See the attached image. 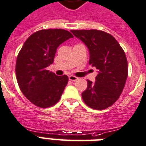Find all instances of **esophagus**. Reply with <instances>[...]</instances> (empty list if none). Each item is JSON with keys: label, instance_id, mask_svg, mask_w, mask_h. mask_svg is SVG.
Segmentation results:
<instances>
[{"label": "esophagus", "instance_id": "esophagus-1", "mask_svg": "<svg viewBox=\"0 0 146 146\" xmlns=\"http://www.w3.org/2000/svg\"><path fill=\"white\" fill-rule=\"evenodd\" d=\"M68 79H69V81H75L77 79H78V78L75 76H74V75H70V76H68Z\"/></svg>", "mask_w": 146, "mask_h": 146}]
</instances>
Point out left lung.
<instances>
[{
  "label": "left lung",
  "mask_w": 146,
  "mask_h": 146,
  "mask_svg": "<svg viewBox=\"0 0 146 146\" xmlns=\"http://www.w3.org/2000/svg\"><path fill=\"white\" fill-rule=\"evenodd\" d=\"M71 32L88 47L89 63L98 69L95 81H88L82 93L84 102L92 109H106L118 100L126 84L128 65L125 52L116 39L104 31Z\"/></svg>",
  "instance_id": "8db88e82"
}]
</instances>
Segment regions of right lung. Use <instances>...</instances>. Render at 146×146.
Here are the masks:
<instances>
[{"mask_svg":"<svg viewBox=\"0 0 146 146\" xmlns=\"http://www.w3.org/2000/svg\"><path fill=\"white\" fill-rule=\"evenodd\" d=\"M73 36L62 29L34 33L23 44L16 63V75L22 93L33 104L46 108L59 100L68 78L57 76L46 68L54 61L57 48Z\"/></svg>","mask_w":146,"mask_h":146,"instance_id":"right-lung-1","label":"right lung"}]
</instances>
